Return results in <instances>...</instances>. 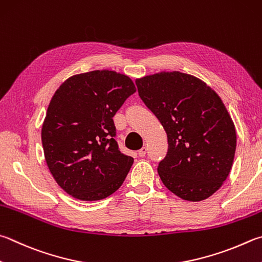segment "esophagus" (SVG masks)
<instances>
[{
	"mask_svg": "<svg viewBox=\"0 0 262 262\" xmlns=\"http://www.w3.org/2000/svg\"><path fill=\"white\" fill-rule=\"evenodd\" d=\"M145 155H146V147L143 146V147H142V149L139 150V156L140 157H144Z\"/></svg>",
	"mask_w": 262,
	"mask_h": 262,
	"instance_id": "1",
	"label": "esophagus"
}]
</instances>
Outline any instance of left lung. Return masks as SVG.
Segmentation results:
<instances>
[{
	"label": "left lung",
	"mask_w": 262,
	"mask_h": 262,
	"mask_svg": "<svg viewBox=\"0 0 262 262\" xmlns=\"http://www.w3.org/2000/svg\"><path fill=\"white\" fill-rule=\"evenodd\" d=\"M142 101L167 134L158 174L169 191L201 202L221 188L236 151L235 125L217 94L193 75L160 72L136 80Z\"/></svg>",
	"instance_id": "left-lung-1"
}]
</instances>
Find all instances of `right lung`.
I'll use <instances>...</instances> for the list:
<instances>
[{
	"label": "right lung",
	"instance_id": "add662e5",
	"mask_svg": "<svg viewBox=\"0 0 262 262\" xmlns=\"http://www.w3.org/2000/svg\"><path fill=\"white\" fill-rule=\"evenodd\" d=\"M136 92L115 71L73 75L56 90L42 125V146L59 187L80 201H99L121 187L134 159L119 150L113 117Z\"/></svg>",
	"mask_w": 262,
	"mask_h": 262
}]
</instances>
